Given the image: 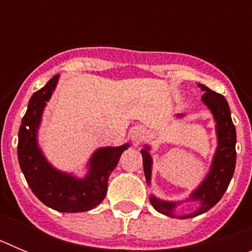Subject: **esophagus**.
Returning a JSON list of instances; mask_svg holds the SVG:
<instances>
[{"label": "esophagus", "instance_id": "esophagus-1", "mask_svg": "<svg viewBox=\"0 0 252 252\" xmlns=\"http://www.w3.org/2000/svg\"><path fill=\"white\" fill-rule=\"evenodd\" d=\"M131 140L133 141L135 145H139L140 142H142L146 137V130L144 127H135L132 131H131Z\"/></svg>", "mask_w": 252, "mask_h": 252}]
</instances>
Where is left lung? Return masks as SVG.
I'll return each instance as SVG.
<instances>
[{"mask_svg": "<svg viewBox=\"0 0 252 252\" xmlns=\"http://www.w3.org/2000/svg\"><path fill=\"white\" fill-rule=\"evenodd\" d=\"M199 87L204 92L202 95V101L209 107V110L212 111L216 122H217L218 148L209 174L207 175L206 180L201 184V187L192 194V199L201 201V208L192 215L179 217L182 220L195 217V216L202 215L212 208L221 199L226 189L228 188L236 166V128L232 119H231L230 106L222 94L209 90L204 84H199ZM141 155L146 183H150L151 158L148 150H141ZM150 203L158 212L169 216V217H174L173 208L175 207V203L159 201L154 197L150 198Z\"/></svg>", "mask_w": 252, "mask_h": 252, "instance_id": "obj_1", "label": "left lung"}]
</instances>
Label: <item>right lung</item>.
<instances>
[{"label":"right lung","mask_w":252,"mask_h":252,"mask_svg":"<svg viewBox=\"0 0 252 252\" xmlns=\"http://www.w3.org/2000/svg\"><path fill=\"white\" fill-rule=\"evenodd\" d=\"M58 78L59 75H54L41 90L31 95L19 130L17 157L29 187L45 206L64 213L84 212L104 199L108 177L128 145L95 151L91 159L90 173L82 180L51 168L37 148L36 130L45 102L50 98Z\"/></svg>","instance_id":"obj_1"}]
</instances>
